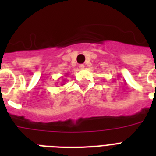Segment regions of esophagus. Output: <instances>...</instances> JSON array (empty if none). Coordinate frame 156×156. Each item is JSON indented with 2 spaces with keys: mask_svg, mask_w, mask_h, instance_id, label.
<instances>
[{
  "mask_svg": "<svg viewBox=\"0 0 156 156\" xmlns=\"http://www.w3.org/2000/svg\"><path fill=\"white\" fill-rule=\"evenodd\" d=\"M84 67H85V66H84L83 64H81V65H79V66H78V68L80 69H84Z\"/></svg>",
  "mask_w": 156,
  "mask_h": 156,
  "instance_id": "1",
  "label": "esophagus"
}]
</instances>
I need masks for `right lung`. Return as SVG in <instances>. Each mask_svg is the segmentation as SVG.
Masks as SVG:
<instances>
[{
  "label": "right lung",
  "instance_id": "1",
  "mask_svg": "<svg viewBox=\"0 0 156 156\" xmlns=\"http://www.w3.org/2000/svg\"><path fill=\"white\" fill-rule=\"evenodd\" d=\"M64 81H65V80H64ZM62 85H64V84H62Z\"/></svg>",
  "mask_w": 156,
  "mask_h": 156
}]
</instances>
